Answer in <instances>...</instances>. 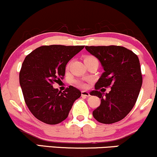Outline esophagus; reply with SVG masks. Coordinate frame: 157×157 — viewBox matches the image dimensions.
<instances>
[{"instance_id":"obj_1","label":"esophagus","mask_w":157,"mask_h":157,"mask_svg":"<svg viewBox=\"0 0 157 157\" xmlns=\"http://www.w3.org/2000/svg\"><path fill=\"white\" fill-rule=\"evenodd\" d=\"M82 96H84V97H88L90 96V93L87 91H82Z\"/></svg>"}]
</instances>
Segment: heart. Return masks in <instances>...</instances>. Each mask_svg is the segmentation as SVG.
<instances>
[{
	"label": "heart",
	"instance_id": "obj_1",
	"mask_svg": "<svg viewBox=\"0 0 157 157\" xmlns=\"http://www.w3.org/2000/svg\"><path fill=\"white\" fill-rule=\"evenodd\" d=\"M91 59H95V57H93V56H87V57L84 59V61H85V60ZM68 67H69V64L67 65V69H68ZM75 83H76L77 85H78L79 87H87V84H86V82H84V81H76Z\"/></svg>",
	"mask_w": 157,
	"mask_h": 157
}]
</instances>
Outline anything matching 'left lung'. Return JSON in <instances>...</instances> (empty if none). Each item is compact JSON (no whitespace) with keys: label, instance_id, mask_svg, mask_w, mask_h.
I'll return each mask as SVG.
<instances>
[{"label":"left lung","instance_id":"1","mask_svg":"<svg viewBox=\"0 0 157 157\" xmlns=\"http://www.w3.org/2000/svg\"><path fill=\"white\" fill-rule=\"evenodd\" d=\"M85 49L99 60L105 70L90 93L101 98L93 117L103 124L117 122L129 113L140 94L142 76L138 56L121 46H86ZM110 86L108 94L98 91Z\"/></svg>","mask_w":157,"mask_h":157}]
</instances>
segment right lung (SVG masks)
Listing matches in <instances>:
<instances>
[{"label":"right lung","instance_id":"right-lung-1","mask_svg":"<svg viewBox=\"0 0 157 157\" xmlns=\"http://www.w3.org/2000/svg\"><path fill=\"white\" fill-rule=\"evenodd\" d=\"M84 46L50 45L38 47L26 56L19 82L26 105L36 119L48 124L66 119L81 91L70 86L64 92L52 87L64 78L66 65Z\"/></svg>","mask_w":157,"mask_h":157}]
</instances>
